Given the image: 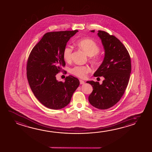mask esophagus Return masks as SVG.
Wrapping results in <instances>:
<instances>
[{"label": "esophagus", "mask_w": 152, "mask_h": 152, "mask_svg": "<svg viewBox=\"0 0 152 152\" xmlns=\"http://www.w3.org/2000/svg\"><path fill=\"white\" fill-rule=\"evenodd\" d=\"M80 84H84L85 83L84 81V80H80Z\"/></svg>", "instance_id": "34e87169"}]
</instances>
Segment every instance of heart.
<instances>
[{"label": "heart", "instance_id": "obj_1", "mask_svg": "<svg viewBox=\"0 0 152 152\" xmlns=\"http://www.w3.org/2000/svg\"><path fill=\"white\" fill-rule=\"evenodd\" d=\"M77 45L82 49L88 56L91 57L92 62L96 64L100 60L97 53L100 51V47L96 42L91 39H83L78 41ZM72 48L70 45L65 47L63 51V57L66 61L69 62L72 59ZM91 71L87 66H75L70 69L69 72L72 75L80 78H84Z\"/></svg>", "mask_w": 152, "mask_h": 152}]
</instances>
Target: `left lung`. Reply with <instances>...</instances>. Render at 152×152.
Listing matches in <instances>:
<instances>
[{
	"mask_svg": "<svg viewBox=\"0 0 152 152\" xmlns=\"http://www.w3.org/2000/svg\"><path fill=\"white\" fill-rule=\"evenodd\" d=\"M97 35L102 41L105 56L94 76H103L104 80L102 84L87 81L93 88L88 101L96 108L107 109L117 104L124 94L132 70L131 59L127 49L115 37L103 31H99Z\"/></svg>",
	"mask_w": 152,
	"mask_h": 152,
	"instance_id": "1",
	"label": "left lung"
}]
</instances>
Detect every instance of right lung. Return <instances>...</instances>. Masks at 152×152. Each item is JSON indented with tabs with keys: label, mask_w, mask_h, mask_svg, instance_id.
Instances as JSON below:
<instances>
[{
	"label": "right lung",
	"mask_w": 152,
	"mask_h": 152,
	"mask_svg": "<svg viewBox=\"0 0 152 152\" xmlns=\"http://www.w3.org/2000/svg\"><path fill=\"white\" fill-rule=\"evenodd\" d=\"M78 30L45 33L35 45L28 58L26 75L35 97L45 107L61 109L67 106L80 81L69 75L65 82H59L56 76L66 65L63 51L70 38Z\"/></svg>",
	"instance_id": "add662e5"
}]
</instances>
